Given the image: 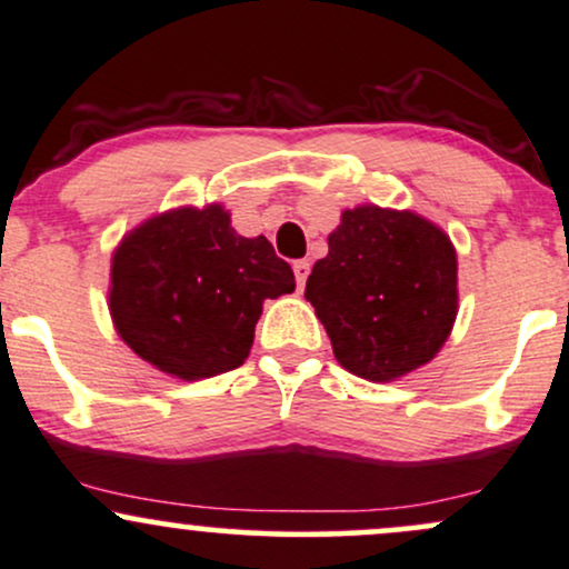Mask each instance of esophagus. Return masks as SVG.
<instances>
[{
    "instance_id": "34e87169",
    "label": "esophagus",
    "mask_w": 569,
    "mask_h": 569,
    "mask_svg": "<svg viewBox=\"0 0 569 569\" xmlns=\"http://www.w3.org/2000/svg\"><path fill=\"white\" fill-rule=\"evenodd\" d=\"M293 276H297L299 289H305L307 276H310V262H307V259H299V262H293Z\"/></svg>"
}]
</instances>
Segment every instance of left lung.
Wrapping results in <instances>:
<instances>
[{"label":"left lung","mask_w":569,"mask_h":569,"mask_svg":"<svg viewBox=\"0 0 569 569\" xmlns=\"http://www.w3.org/2000/svg\"><path fill=\"white\" fill-rule=\"evenodd\" d=\"M339 367L393 382L426 367L452 335L457 251L439 224L375 202L342 211L305 286Z\"/></svg>","instance_id":"1"}]
</instances>
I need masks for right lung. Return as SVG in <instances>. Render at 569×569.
I'll list each match as a JSON object with an SVG mask.
<instances>
[{
    "label": "right lung",
    "instance_id": "1",
    "mask_svg": "<svg viewBox=\"0 0 569 569\" xmlns=\"http://www.w3.org/2000/svg\"><path fill=\"white\" fill-rule=\"evenodd\" d=\"M293 286L270 240L234 232L224 206H181L122 234L109 272V316L141 361L194 382L240 367L264 299Z\"/></svg>",
    "mask_w": 569,
    "mask_h": 569
}]
</instances>
